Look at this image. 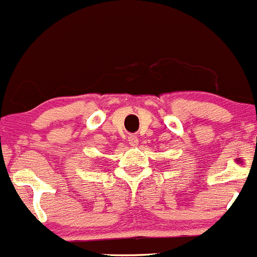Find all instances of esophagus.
<instances>
[{
	"mask_svg": "<svg viewBox=\"0 0 257 257\" xmlns=\"http://www.w3.org/2000/svg\"><path fill=\"white\" fill-rule=\"evenodd\" d=\"M128 141H130V144L133 146H135V145H138V143H139V139L136 138L135 135H130L128 136Z\"/></svg>",
	"mask_w": 257,
	"mask_h": 257,
	"instance_id": "esophagus-1",
	"label": "esophagus"
}]
</instances>
